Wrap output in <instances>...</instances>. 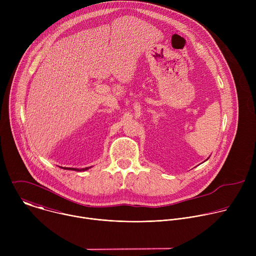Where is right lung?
<instances>
[{
    "label": "right lung",
    "instance_id": "obj_1",
    "mask_svg": "<svg viewBox=\"0 0 256 256\" xmlns=\"http://www.w3.org/2000/svg\"><path fill=\"white\" fill-rule=\"evenodd\" d=\"M90 167H86V168H83V169H78V168H72V170H75V171H85V170H88Z\"/></svg>",
    "mask_w": 256,
    "mask_h": 256
}]
</instances>
